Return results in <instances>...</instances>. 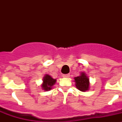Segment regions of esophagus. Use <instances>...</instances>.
Returning a JSON list of instances; mask_svg holds the SVG:
<instances>
[{
    "mask_svg": "<svg viewBox=\"0 0 122 122\" xmlns=\"http://www.w3.org/2000/svg\"><path fill=\"white\" fill-rule=\"evenodd\" d=\"M63 77H70V74H63Z\"/></svg>",
    "mask_w": 122,
    "mask_h": 122,
    "instance_id": "obj_1",
    "label": "esophagus"
}]
</instances>
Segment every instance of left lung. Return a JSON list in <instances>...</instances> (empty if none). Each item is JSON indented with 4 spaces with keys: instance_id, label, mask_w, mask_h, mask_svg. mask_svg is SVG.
<instances>
[{
    "instance_id": "obj_1",
    "label": "left lung",
    "mask_w": 122,
    "mask_h": 122,
    "mask_svg": "<svg viewBox=\"0 0 122 122\" xmlns=\"http://www.w3.org/2000/svg\"><path fill=\"white\" fill-rule=\"evenodd\" d=\"M74 82H76V87L78 90L82 92H86L89 90V79L84 72L81 73V75L74 77Z\"/></svg>"
}]
</instances>
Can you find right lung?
<instances>
[{"label": "right lung", "instance_id": "right-lung-1", "mask_svg": "<svg viewBox=\"0 0 122 122\" xmlns=\"http://www.w3.org/2000/svg\"><path fill=\"white\" fill-rule=\"evenodd\" d=\"M56 79H53L49 74H45L43 79V84H41L42 89L45 91L51 90L52 87L56 84Z\"/></svg>", "mask_w": 122, "mask_h": 122}]
</instances>
